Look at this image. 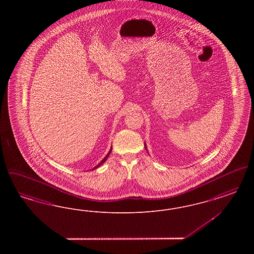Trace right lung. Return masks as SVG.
Listing matches in <instances>:
<instances>
[{
  "label": "right lung",
  "mask_w": 254,
  "mask_h": 254,
  "mask_svg": "<svg viewBox=\"0 0 254 254\" xmlns=\"http://www.w3.org/2000/svg\"><path fill=\"white\" fill-rule=\"evenodd\" d=\"M110 152H111V149H110V150H109V153H108V155H107V156H106V157H105V159H104V160H103V161H102V162H101V163H100V164H99V165H98V166H96V167H95V168H94V169H97V168H98V167H100V166H101V165H102V164H103V163H105V161H106V160H107V158L109 157V154H110Z\"/></svg>",
  "instance_id": "add662e5"
}]
</instances>
